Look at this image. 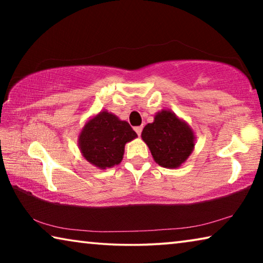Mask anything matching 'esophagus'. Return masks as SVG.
Wrapping results in <instances>:
<instances>
[{"instance_id": "34e87169", "label": "esophagus", "mask_w": 263, "mask_h": 263, "mask_svg": "<svg viewBox=\"0 0 263 263\" xmlns=\"http://www.w3.org/2000/svg\"><path fill=\"white\" fill-rule=\"evenodd\" d=\"M135 131L137 132L138 136H140L141 135V131H142V127L141 126H137V127H135Z\"/></svg>"}]
</instances>
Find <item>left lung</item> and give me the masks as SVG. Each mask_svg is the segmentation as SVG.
<instances>
[{"instance_id":"8db88e82","label":"left lung","mask_w":263,"mask_h":263,"mask_svg":"<svg viewBox=\"0 0 263 263\" xmlns=\"http://www.w3.org/2000/svg\"><path fill=\"white\" fill-rule=\"evenodd\" d=\"M151 154L159 166L174 169L183 164L195 147V133L190 125L171 110L155 114L154 122L141 132Z\"/></svg>"}]
</instances>
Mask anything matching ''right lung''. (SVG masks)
<instances>
[{
  "instance_id": "add662e5",
  "label": "right lung",
  "mask_w": 263,
  "mask_h": 263,
  "mask_svg": "<svg viewBox=\"0 0 263 263\" xmlns=\"http://www.w3.org/2000/svg\"><path fill=\"white\" fill-rule=\"evenodd\" d=\"M137 137L127 122L103 110L86 122L78 144L82 157L89 163L106 169L122 162L125 144Z\"/></svg>"
}]
</instances>
